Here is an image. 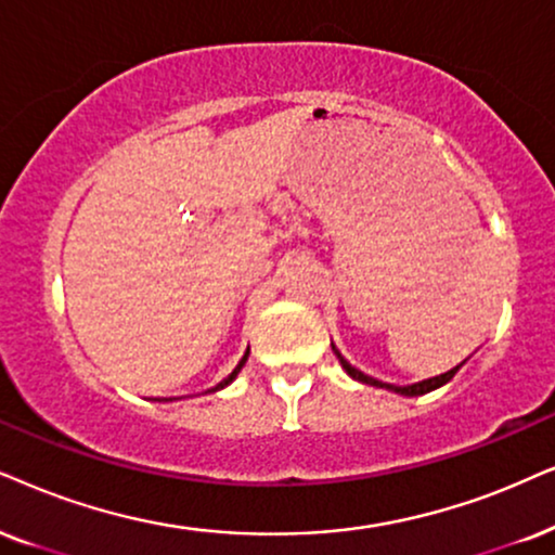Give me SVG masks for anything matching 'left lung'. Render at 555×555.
Here are the masks:
<instances>
[{"label":"left lung","mask_w":555,"mask_h":555,"mask_svg":"<svg viewBox=\"0 0 555 555\" xmlns=\"http://www.w3.org/2000/svg\"><path fill=\"white\" fill-rule=\"evenodd\" d=\"M333 350H335V356H338V361H340V366L346 369V374L350 376V378H356V382H361V384H369V387H378V389H389V391H395V395H402V397H420V395H427V391H433V389H438V387H443V384H448L451 382V378L455 376V371L461 369V363L455 369H451V371H446V374H440V376H433V378H425V382H417V384H406V387H397V384H387V382H378V378H374V376H369V374H363V371H359L356 366H350V363L343 359L340 356V350L333 346Z\"/></svg>","instance_id":"8db88e82"}]
</instances>
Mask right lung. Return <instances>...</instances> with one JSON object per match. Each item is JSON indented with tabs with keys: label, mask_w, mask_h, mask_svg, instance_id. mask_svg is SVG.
Masks as SVG:
<instances>
[{
	"label": "right lung",
	"mask_w": 555,
	"mask_h": 555,
	"mask_svg": "<svg viewBox=\"0 0 555 555\" xmlns=\"http://www.w3.org/2000/svg\"><path fill=\"white\" fill-rule=\"evenodd\" d=\"M250 350V348H248ZM248 350H245V356H243V359H241V363H237V366L233 369V374H230L228 378H222V382L220 384H217V387L215 389H209V391H217V389H225L228 387V384H233L235 382V376L237 374H241V369L245 366V361H248Z\"/></svg>",
	"instance_id": "right-lung-1"
}]
</instances>
